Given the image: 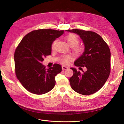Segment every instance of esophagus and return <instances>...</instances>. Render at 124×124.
Segmentation results:
<instances>
[{
  "label": "esophagus",
  "mask_w": 124,
  "mask_h": 124,
  "mask_svg": "<svg viewBox=\"0 0 124 124\" xmlns=\"http://www.w3.org/2000/svg\"><path fill=\"white\" fill-rule=\"evenodd\" d=\"M68 69V67L65 66H62V69L63 70H67V69Z\"/></svg>",
  "instance_id": "esophagus-1"
}]
</instances>
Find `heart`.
I'll return each instance as SVG.
<instances>
[{"label": "heart", "instance_id": "heart-1", "mask_svg": "<svg viewBox=\"0 0 124 124\" xmlns=\"http://www.w3.org/2000/svg\"><path fill=\"white\" fill-rule=\"evenodd\" d=\"M65 40L69 46L72 47V50L74 53L77 55H79L82 53V48L78 45L79 44L80 41L78 37L74 34H69L65 37ZM55 41L52 44V48L53 49L55 46ZM72 59V57L70 55L63 56L61 58V62L63 64H67L70 60Z\"/></svg>", "mask_w": 124, "mask_h": 124}]
</instances>
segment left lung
<instances>
[{
  "label": "left lung",
  "instance_id": "1",
  "mask_svg": "<svg viewBox=\"0 0 124 124\" xmlns=\"http://www.w3.org/2000/svg\"><path fill=\"white\" fill-rule=\"evenodd\" d=\"M66 31L77 33L83 41L84 52L74 63L77 67H85L87 69L81 73L76 68H71L73 71L72 77L69 79L71 87L82 95L94 93L102 88L109 77L110 48L102 37L95 32L78 29Z\"/></svg>",
  "mask_w": 124,
  "mask_h": 124
}]
</instances>
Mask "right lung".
<instances>
[{"label":"right lung","mask_w":124,"mask_h":124,"mask_svg":"<svg viewBox=\"0 0 124 124\" xmlns=\"http://www.w3.org/2000/svg\"><path fill=\"white\" fill-rule=\"evenodd\" d=\"M64 31L38 29L27 33L14 53L15 71L17 79L28 91L37 95L46 93L54 88L55 76L62 71L55 63L48 69L42 64L43 58L51 54L52 44Z\"/></svg>","instance_id":"right-lung-1"}]
</instances>
